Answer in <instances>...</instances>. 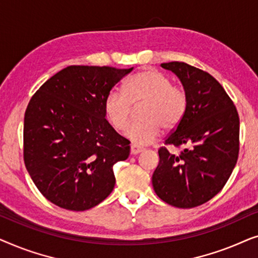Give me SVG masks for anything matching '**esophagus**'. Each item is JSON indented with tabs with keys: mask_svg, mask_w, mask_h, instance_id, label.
<instances>
[{
	"mask_svg": "<svg viewBox=\"0 0 258 258\" xmlns=\"http://www.w3.org/2000/svg\"><path fill=\"white\" fill-rule=\"evenodd\" d=\"M143 150H144L143 148H141L139 146H135V144H132V146H130V153H132V155H137V154L142 153Z\"/></svg>",
	"mask_w": 258,
	"mask_h": 258,
	"instance_id": "1",
	"label": "esophagus"
}]
</instances>
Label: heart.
I'll return each mask as SVG.
<instances>
[{"label": "heart", "mask_w": 258, "mask_h": 258, "mask_svg": "<svg viewBox=\"0 0 258 258\" xmlns=\"http://www.w3.org/2000/svg\"><path fill=\"white\" fill-rule=\"evenodd\" d=\"M141 103V121L134 123L125 134L135 146H146L157 140L162 126L165 130L176 128L186 112L188 95L164 74L153 69L143 70L125 83L124 93L110 91L107 95L105 117L115 130L124 132L132 118L133 105Z\"/></svg>", "instance_id": "heart-1"}]
</instances>
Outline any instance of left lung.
Returning <instances> with one entry per match:
<instances>
[{
  "mask_svg": "<svg viewBox=\"0 0 258 258\" xmlns=\"http://www.w3.org/2000/svg\"><path fill=\"white\" fill-rule=\"evenodd\" d=\"M176 74L188 95L181 123L164 141L183 147L171 154L158 149L160 163L153 175L156 195L176 208L199 207L223 189L239 151V118L234 102L210 74L184 62L162 63Z\"/></svg>",
  "mask_w": 258,
  "mask_h": 258,
  "instance_id": "1",
  "label": "left lung"
}]
</instances>
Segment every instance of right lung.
<instances>
[{"instance_id": "obj_1", "label": "right lung", "mask_w": 258, "mask_h": 258, "mask_svg": "<svg viewBox=\"0 0 258 258\" xmlns=\"http://www.w3.org/2000/svg\"><path fill=\"white\" fill-rule=\"evenodd\" d=\"M132 70L69 66L30 98L24 114V164L55 206L84 211L114 189L112 167L128 158L130 142L105 119L104 100Z\"/></svg>"}]
</instances>
